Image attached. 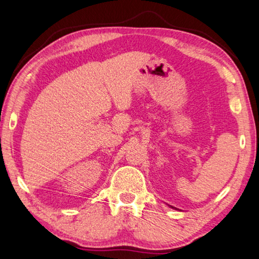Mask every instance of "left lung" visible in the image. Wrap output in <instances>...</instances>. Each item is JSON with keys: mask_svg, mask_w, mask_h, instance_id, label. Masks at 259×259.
Returning a JSON list of instances; mask_svg holds the SVG:
<instances>
[{"mask_svg": "<svg viewBox=\"0 0 259 259\" xmlns=\"http://www.w3.org/2000/svg\"><path fill=\"white\" fill-rule=\"evenodd\" d=\"M171 207H173V206H171ZM175 209H176V207H175Z\"/></svg>", "mask_w": 259, "mask_h": 259, "instance_id": "left-lung-1", "label": "left lung"}]
</instances>
